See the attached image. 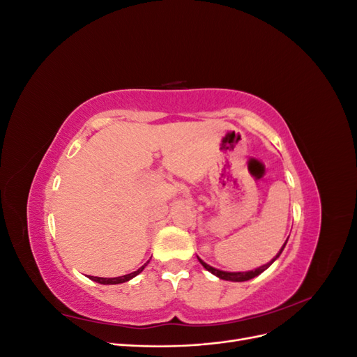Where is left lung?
<instances>
[{
	"instance_id": "left-lung-1",
	"label": "left lung",
	"mask_w": 357,
	"mask_h": 357,
	"mask_svg": "<svg viewBox=\"0 0 357 357\" xmlns=\"http://www.w3.org/2000/svg\"><path fill=\"white\" fill-rule=\"evenodd\" d=\"M286 243H287V240H286ZM286 243L283 244L282 248H280V252L277 253V256L273 259L271 262H268L266 265L259 266V268L253 269V271H245V273H228V271H220V269H215V268L210 266L208 264H205L204 261H201L199 257H198V261L201 262V265H202L205 269H207V271H210L211 274H214L215 277H219V278H222V280H228V282H247V280H252V278L257 277L259 274H262L266 268H269V265H271V264L275 261V259H277L280 255H282Z\"/></svg>"
}]
</instances>
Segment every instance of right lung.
<instances>
[{"instance_id": "1", "label": "right lung", "mask_w": 357, "mask_h": 357, "mask_svg": "<svg viewBox=\"0 0 357 357\" xmlns=\"http://www.w3.org/2000/svg\"><path fill=\"white\" fill-rule=\"evenodd\" d=\"M150 261H147L142 268H138L137 271L131 273V274H126V275H122V277H114V278H104V277H93V275H89L91 280H93V282L100 283V284H121V283H125V282H129V280L134 278L135 275H138L139 273L143 271V269L147 266Z\"/></svg>"}]
</instances>
